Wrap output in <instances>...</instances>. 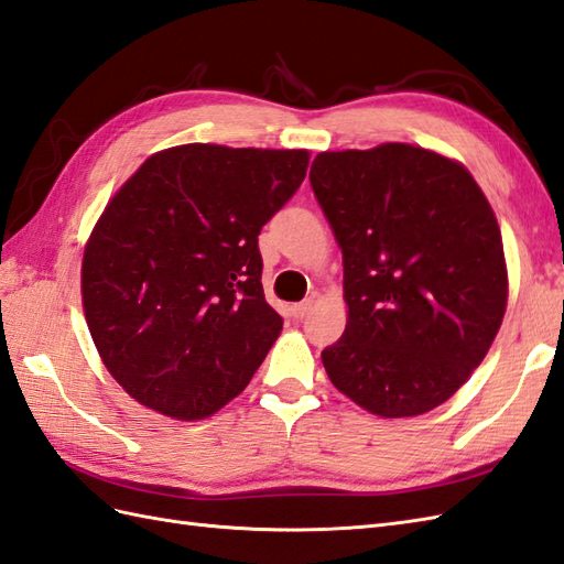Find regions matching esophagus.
<instances>
[{"instance_id": "34e87169", "label": "esophagus", "mask_w": 564, "mask_h": 564, "mask_svg": "<svg viewBox=\"0 0 564 564\" xmlns=\"http://www.w3.org/2000/svg\"><path fill=\"white\" fill-rule=\"evenodd\" d=\"M310 307H312V300H305V303H297V305H293V317L295 319H303L305 317V314L310 312Z\"/></svg>"}]
</instances>
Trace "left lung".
Here are the masks:
<instances>
[{"label":"left lung","mask_w":564,"mask_h":564,"mask_svg":"<svg viewBox=\"0 0 564 564\" xmlns=\"http://www.w3.org/2000/svg\"><path fill=\"white\" fill-rule=\"evenodd\" d=\"M310 185L344 252L348 324L322 350L332 384L382 417L454 397L507 310L492 208L468 170L411 143L326 151Z\"/></svg>","instance_id":"left-lung-1"}]
</instances>
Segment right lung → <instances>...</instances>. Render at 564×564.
Segmentation results:
<instances>
[{"label": "right lung", "instance_id": "right-lung-1", "mask_svg": "<svg viewBox=\"0 0 564 564\" xmlns=\"http://www.w3.org/2000/svg\"><path fill=\"white\" fill-rule=\"evenodd\" d=\"M307 163L303 149L185 143L153 153L105 206L84 252L86 324L141 405L202 421L250 384L283 329L259 232Z\"/></svg>", "mask_w": 564, "mask_h": 564}]
</instances>
